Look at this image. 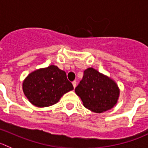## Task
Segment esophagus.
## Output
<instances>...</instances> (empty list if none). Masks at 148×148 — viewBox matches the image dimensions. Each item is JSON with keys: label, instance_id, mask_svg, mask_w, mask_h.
Segmentation results:
<instances>
[{"label": "esophagus", "instance_id": "esophagus-1", "mask_svg": "<svg viewBox=\"0 0 148 148\" xmlns=\"http://www.w3.org/2000/svg\"><path fill=\"white\" fill-rule=\"evenodd\" d=\"M72 85H73V86H74V88H75L76 86H77V82H76L75 80L73 81V82H72Z\"/></svg>", "mask_w": 148, "mask_h": 148}]
</instances>
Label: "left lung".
<instances>
[{
	"label": "left lung",
	"mask_w": 148,
	"mask_h": 148,
	"mask_svg": "<svg viewBox=\"0 0 148 148\" xmlns=\"http://www.w3.org/2000/svg\"><path fill=\"white\" fill-rule=\"evenodd\" d=\"M75 93L87 109L101 113L115 105L120 91L112 79L93 68H88L84 71L82 79L76 87Z\"/></svg>",
	"instance_id": "obj_1"
}]
</instances>
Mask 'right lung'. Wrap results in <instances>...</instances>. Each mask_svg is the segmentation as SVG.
Wrapping results in <instances>:
<instances>
[{"label":"right lung","mask_w":148,"mask_h":148,"mask_svg":"<svg viewBox=\"0 0 148 148\" xmlns=\"http://www.w3.org/2000/svg\"><path fill=\"white\" fill-rule=\"evenodd\" d=\"M23 89L30 103L38 107L52 106L63 94L74 89L66 74L54 65L30 73L24 80Z\"/></svg>","instance_id":"right-lung-1"}]
</instances>
